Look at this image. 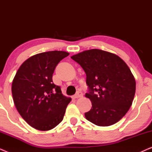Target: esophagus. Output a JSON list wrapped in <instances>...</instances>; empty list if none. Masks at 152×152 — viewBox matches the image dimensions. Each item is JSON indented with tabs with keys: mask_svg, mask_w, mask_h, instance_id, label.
I'll return each mask as SVG.
<instances>
[{
	"mask_svg": "<svg viewBox=\"0 0 152 152\" xmlns=\"http://www.w3.org/2000/svg\"><path fill=\"white\" fill-rule=\"evenodd\" d=\"M83 96V93L82 91H77V92L76 93L75 95H74L73 96V98L76 99V98H79V97H82Z\"/></svg>",
	"mask_w": 152,
	"mask_h": 152,
	"instance_id": "34e87169",
	"label": "esophagus"
}]
</instances>
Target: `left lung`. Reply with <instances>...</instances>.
Wrapping results in <instances>:
<instances>
[{"mask_svg":"<svg viewBox=\"0 0 152 152\" xmlns=\"http://www.w3.org/2000/svg\"><path fill=\"white\" fill-rule=\"evenodd\" d=\"M72 59L86 75L92 108L85 113L88 121L100 126L116 123L127 113L134 100L136 81L129 68L118 56L98 49L75 55Z\"/></svg>","mask_w":152,"mask_h":152,"instance_id":"8db88e82","label":"left lung"}]
</instances>
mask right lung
<instances>
[{"mask_svg": "<svg viewBox=\"0 0 152 152\" xmlns=\"http://www.w3.org/2000/svg\"><path fill=\"white\" fill-rule=\"evenodd\" d=\"M68 55L57 50L37 54L25 61L14 77V104L25 121L36 129L50 130L63 120L71 99L54 84L53 75L57 64Z\"/></svg>", "mask_w": 152, "mask_h": 152, "instance_id": "obj_1", "label": "right lung"}]
</instances>
